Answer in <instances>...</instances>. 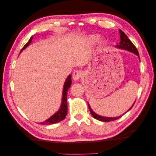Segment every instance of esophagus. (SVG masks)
Segmentation results:
<instances>
[{"instance_id": "obj_1", "label": "esophagus", "mask_w": 156, "mask_h": 156, "mask_svg": "<svg viewBox=\"0 0 156 156\" xmlns=\"http://www.w3.org/2000/svg\"><path fill=\"white\" fill-rule=\"evenodd\" d=\"M83 72H81L80 70H76L74 72L73 74V78L75 81H77L79 80H80V79L83 76Z\"/></svg>"}]
</instances>
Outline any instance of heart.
Instances as JSON below:
<instances>
[{
	"label": "heart",
	"instance_id": "obj_1",
	"mask_svg": "<svg viewBox=\"0 0 156 156\" xmlns=\"http://www.w3.org/2000/svg\"><path fill=\"white\" fill-rule=\"evenodd\" d=\"M98 36H96V35H92L91 37H90V40H91V41H96V40H98Z\"/></svg>",
	"mask_w": 156,
	"mask_h": 156
}]
</instances>
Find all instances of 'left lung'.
Here are the masks:
<instances>
[{
  "label": "left lung",
  "instance_id": "1",
  "mask_svg": "<svg viewBox=\"0 0 156 156\" xmlns=\"http://www.w3.org/2000/svg\"><path fill=\"white\" fill-rule=\"evenodd\" d=\"M119 33H120V37H121V42H120V44H117L116 45V47L119 48V49H123L128 50V51L133 52V53L135 54L136 55H137V56H139V52L137 51V49H136V47L133 44V43L130 40L128 39V37H127V35L121 30H119ZM139 58H140V57H139ZM135 102H134V104L133 105V106H132L130 108L128 109V111H129V110L131 109L132 107H133V105H135ZM88 108H89L90 114H91V115L93 116V118L98 120V121H100L109 122V121H115V120H116V119H118L119 118H121V117L123 116V115H122L121 116H120L119 117H114V118H112V117L101 116H100V115H98L97 114H95V112H93V110L91 109V108H90V107L89 105H88Z\"/></svg>",
  "mask_w": 156,
  "mask_h": 156
}]
</instances>
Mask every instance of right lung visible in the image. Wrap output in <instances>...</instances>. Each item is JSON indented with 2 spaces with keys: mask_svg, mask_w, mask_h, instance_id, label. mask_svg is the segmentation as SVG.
<instances>
[{
  "mask_svg": "<svg viewBox=\"0 0 156 156\" xmlns=\"http://www.w3.org/2000/svg\"><path fill=\"white\" fill-rule=\"evenodd\" d=\"M33 37L30 38V40H28V42L26 43L22 49H21V51L27 47L29 45L30 43L32 41ZM72 83L71 81V75H69L67 78L66 82L64 83L63 86V96H62V102L60 109L56 114H54L53 116L50 117L49 119H48L47 121H45L42 123H40L42 125H50V124H54L58 122L63 121V120L66 118L67 112H68V104H67V92L69 89V88L70 87Z\"/></svg>",
  "mask_w": 156,
  "mask_h": 156,
  "instance_id": "right-lung-1",
  "label": "right lung"
}]
</instances>
